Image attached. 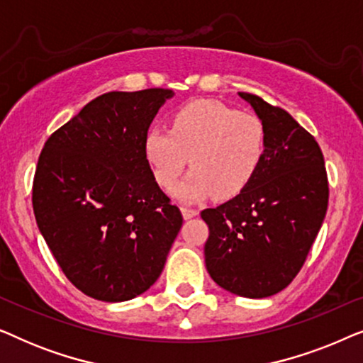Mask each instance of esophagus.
I'll use <instances>...</instances> for the list:
<instances>
[{"label": "esophagus", "mask_w": 363, "mask_h": 363, "mask_svg": "<svg viewBox=\"0 0 363 363\" xmlns=\"http://www.w3.org/2000/svg\"><path fill=\"white\" fill-rule=\"evenodd\" d=\"M182 215H183V218H185V220H191L193 216H196L198 215V211L196 210H193V208H182Z\"/></svg>", "instance_id": "esophagus-1"}]
</instances>
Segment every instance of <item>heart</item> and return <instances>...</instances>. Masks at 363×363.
I'll list each match as a JSON object with an SVG mask.
<instances>
[{
	"label": "heart",
	"instance_id": "b5f03b06",
	"mask_svg": "<svg viewBox=\"0 0 363 363\" xmlns=\"http://www.w3.org/2000/svg\"><path fill=\"white\" fill-rule=\"evenodd\" d=\"M267 148L264 122L216 101H196L173 113L170 130L152 127L143 137V155L153 178L172 190L190 158V172L173 190L180 201L195 203L215 193L233 198L259 172Z\"/></svg>",
	"mask_w": 363,
	"mask_h": 363
}]
</instances>
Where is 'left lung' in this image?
I'll return each instance as SVG.
<instances>
[{
  "instance_id": "8db88e82",
  "label": "left lung",
  "mask_w": 363,
  "mask_h": 363,
  "mask_svg": "<svg viewBox=\"0 0 363 363\" xmlns=\"http://www.w3.org/2000/svg\"><path fill=\"white\" fill-rule=\"evenodd\" d=\"M238 96L264 122L267 148L245 191L201 211L210 230L205 264L223 289L262 299L301 271L325 218L329 183L319 143L306 128L261 97Z\"/></svg>"
}]
</instances>
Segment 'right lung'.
Wrapping results in <instances>:
<instances>
[{"mask_svg":"<svg viewBox=\"0 0 363 363\" xmlns=\"http://www.w3.org/2000/svg\"><path fill=\"white\" fill-rule=\"evenodd\" d=\"M170 89L107 92L57 128L39 155L33 208L69 281L104 302L130 301L162 274L183 218L160 190L143 137Z\"/></svg>","mask_w":363,"mask_h":363,"instance_id":"1","label":"right lung"}]
</instances>
